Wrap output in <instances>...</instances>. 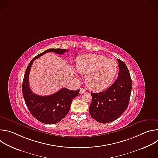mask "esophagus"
Here are the masks:
<instances>
[{"mask_svg": "<svg viewBox=\"0 0 158 158\" xmlns=\"http://www.w3.org/2000/svg\"><path fill=\"white\" fill-rule=\"evenodd\" d=\"M85 91H85V90L84 88H82V87H81V88L80 89V92H79V93H80V94H83V93H85Z\"/></svg>", "mask_w": 158, "mask_h": 158, "instance_id": "34e87169", "label": "esophagus"}]
</instances>
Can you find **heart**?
Masks as SVG:
<instances>
[{
    "instance_id": "obj_1",
    "label": "heart",
    "mask_w": 158,
    "mask_h": 158,
    "mask_svg": "<svg viewBox=\"0 0 158 158\" xmlns=\"http://www.w3.org/2000/svg\"><path fill=\"white\" fill-rule=\"evenodd\" d=\"M77 70L85 74V79L88 87L100 91L108 87L115 78L118 64L113 59L98 54H85L77 60Z\"/></svg>"
}]
</instances>
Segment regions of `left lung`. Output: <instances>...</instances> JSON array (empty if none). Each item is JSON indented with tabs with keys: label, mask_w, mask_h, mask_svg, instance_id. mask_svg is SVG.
Returning <instances> with one entry per match:
<instances>
[{
	"label": "left lung",
	"mask_w": 158,
	"mask_h": 158,
	"mask_svg": "<svg viewBox=\"0 0 158 158\" xmlns=\"http://www.w3.org/2000/svg\"><path fill=\"white\" fill-rule=\"evenodd\" d=\"M118 61L119 71L116 81L103 92L91 93L89 113L101 123L106 124L117 119L129 104L132 89L131 76L124 62L119 59Z\"/></svg>",
	"instance_id": "1"
}]
</instances>
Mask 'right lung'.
I'll use <instances>...</instances> for the list:
<instances>
[{
	"mask_svg": "<svg viewBox=\"0 0 158 158\" xmlns=\"http://www.w3.org/2000/svg\"><path fill=\"white\" fill-rule=\"evenodd\" d=\"M63 54L68 52L62 49H49L34 57L28 65L22 83V89L26 106L32 115L40 122L54 124L59 123L68 113L72 101L79 93V89L71 91L62 88L57 93L46 96H39L31 91L29 87V76L34 60L47 52Z\"/></svg>",
	"mask_w": 158,
	"mask_h": 158,
	"instance_id": "right-lung-1",
	"label": "right lung"
}]
</instances>
